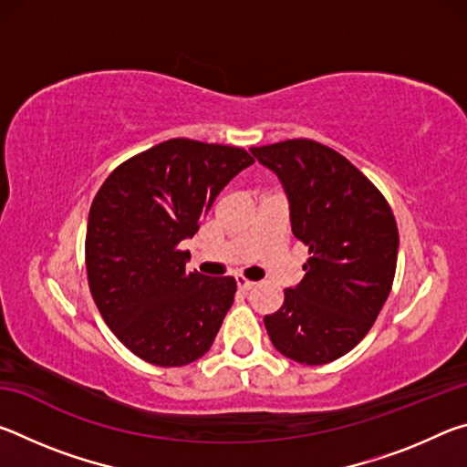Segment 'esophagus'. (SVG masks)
Returning a JSON list of instances; mask_svg holds the SVG:
<instances>
[{
  "label": "esophagus",
  "mask_w": 467,
  "mask_h": 467,
  "mask_svg": "<svg viewBox=\"0 0 467 467\" xmlns=\"http://www.w3.org/2000/svg\"><path fill=\"white\" fill-rule=\"evenodd\" d=\"M236 286H239L241 290H251L253 286H255V282H251V280H247V278H243V275H236Z\"/></svg>",
  "instance_id": "34e87169"
}]
</instances>
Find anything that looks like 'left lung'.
Instances as JSON below:
<instances>
[{"mask_svg":"<svg viewBox=\"0 0 467 467\" xmlns=\"http://www.w3.org/2000/svg\"><path fill=\"white\" fill-rule=\"evenodd\" d=\"M251 154L278 175L292 234L311 253L305 278L264 317L267 336L286 358L326 365L350 352L383 309L398 264V224L381 192L319 141L286 140Z\"/></svg>","mask_w":467,"mask_h":467,"instance_id":"left-lung-1","label":"left lung"}]
</instances>
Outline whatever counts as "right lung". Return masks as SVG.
<instances>
[{
    "instance_id": "obj_1",
    "label": "right lung",
    "mask_w": 467,
    "mask_h": 467,
    "mask_svg": "<svg viewBox=\"0 0 467 467\" xmlns=\"http://www.w3.org/2000/svg\"><path fill=\"white\" fill-rule=\"evenodd\" d=\"M253 162L243 148L175 138L119 164L94 197L86 228L92 298L121 344L150 365H189L214 342L236 282L187 272L189 251L179 244Z\"/></svg>"
}]
</instances>
